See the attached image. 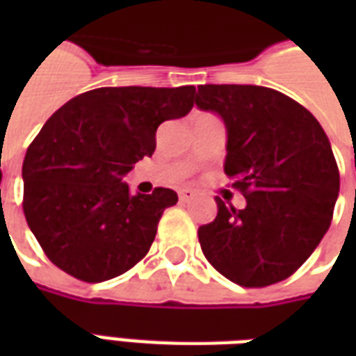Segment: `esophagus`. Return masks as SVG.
<instances>
[{"label": "esophagus", "instance_id": "obj_1", "mask_svg": "<svg viewBox=\"0 0 356 356\" xmlns=\"http://www.w3.org/2000/svg\"><path fill=\"white\" fill-rule=\"evenodd\" d=\"M194 198H196V193H194L193 188H181V191H179V200L183 202V204L194 200Z\"/></svg>", "mask_w": 356, "mask_h": 356}]
</instances>
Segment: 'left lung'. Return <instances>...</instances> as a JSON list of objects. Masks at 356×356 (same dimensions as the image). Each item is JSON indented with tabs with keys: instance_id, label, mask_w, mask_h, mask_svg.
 Returning a JSON list of instances; mask_svg holds the SVG:
<instances>
[{
	"instance_id": "obj_1",
	"label": "left lung",
	"mask_w": 356,
	"mask_h": 356,
	"mask_svg": "<svg viewBox=\"0 0 356 356\" xmlns=\"http://www.w3.org/2000/svg\"><path fill=\"white\" fill-rule=\"evenodd\" d=\"M196 106L227 127L225 173L246 198L217 200L198 229L202 252L232 282L270 286L293 275L326 234L339 171L326 133L299 102L261 86H198Z\"/></svg>"
}]
</instances>
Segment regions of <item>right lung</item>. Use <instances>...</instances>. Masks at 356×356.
Segmentation results:
<instances>
[{
    "mask_svg": "<svg viewBox=\"0 0 356 356\" xmlns=\"http://www.w3.org/2000/svg\"><path fill=\"white\" fill-rule=\"evenodd\" d=\"M194 86L99 88L74 97L28 147L24 216L45 255L83 282L124 275L148 254L177 193L131 194L122 179L156 148V129L186 116Z\"/></svg>",
    "mask_w": 356,
    "mask_h": 356,
    "instance_id": "right-lung-1",
    "label": "right lung"
}]
</instances>
